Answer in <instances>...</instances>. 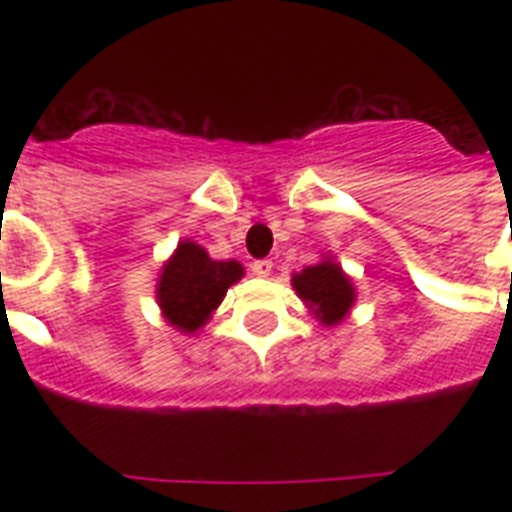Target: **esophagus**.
I'll use <instances>...</instances> for the list:
<instances>
[{
	"label": "esophagus",
	"mask_w": 512,
	"mask_h": 512,
	"mask_svg": "<svg viewBox=\"0 0 512 512\" xmlns=\"http://www.w3.org/2000/svg\"><path fill=\"white\" fill-rule=\"evenodd\" d=\"M271 271H273V260H268V257H263V260H255V263H252V273H255V276H268Z\"/></svg>",
	"instance_id": "esophagus-1"
}]
</instances>
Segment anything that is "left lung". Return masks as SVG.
I'll return each instance as SVG.
<instances>
[{"mask_svg":"<svg viewBox=\"0 0 512 512\" xmlns=\"http://www.w3.org/2000/svg\"><path fill=\"white\" fill-rule=\"evenodd\" d=\"M297 295L303 297L308 308L316 313L321 324H340L345 313L353 305V284L335 263H319L305 268L303 273H295Z\"/></svg>","mask_w":512,"mask_h":512,"instance_id":"obj_1","label":"left lung"}]
</instances>
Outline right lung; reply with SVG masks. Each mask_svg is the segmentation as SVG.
Here are the masks:
<instances>
[{
    "instance_id": "add662e5",
    "label": "right lung",
    "mask_w": 512,
    "mask_h": 512,
    "mask_svg": "<svg viewBox=\"0 0 512 512\" xmlns=\"http://www.w3.org/2000/svg\"><path fill=\"white\" fill-rule=\"evenodd\" d=\"M241 273L244 268L236 260L220 263L199 244L183 241L159 276V305L164 316L177 329L196 332L223 303L225 292L241 279Z\"/></svg>"
}]
</instances>
